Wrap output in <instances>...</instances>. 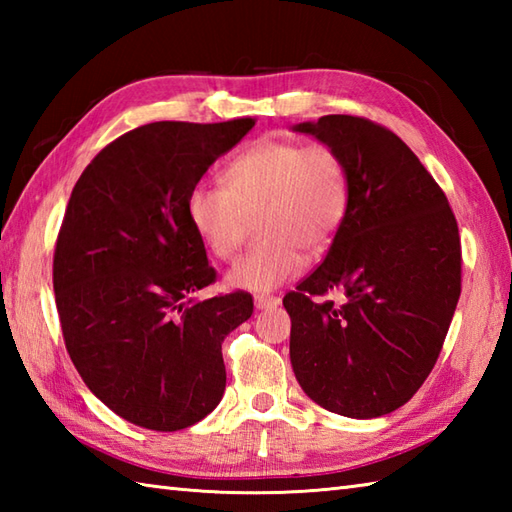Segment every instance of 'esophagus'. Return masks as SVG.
<instances>
[{"instance_id":"34e87169","label":"esophagus","mask_w":512,"mask_h":512,"mask_svg":"<svg viewBox=\"0 0 512 512\" xmlns=\"http://www.w3.org/2000/svg\"><path fill=\"white\" fill-rule=\"evenodd\" d=\"M281 303L279 297H273V295H257L255 297V308L257 310H270V308H277Z\"/></svg>"}]
</instances>
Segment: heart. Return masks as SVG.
Instances as JSON below:
<instances>
[{
    "label": "heart",
    "instance_id": "b5f03b06",
    "mask_svg": "<svg viewBox=\"0 0 512 512\" xmlns=\"http://www.w3.org/2000/svg\"><path fill=\"white\" fill-rule=\"evenodd\" d=\"M224 184H198L187 213L202 244L215 257L233 259L242 246L248 217L262 237L228 273L235 288L266 292L295 277L303 253H321L343 224L350 200L343 158L330 145H303L290 138H264L237 154Z\"/></svg>",
    "mask_w": 512,
    "mask_h": 512
}]
</instances>
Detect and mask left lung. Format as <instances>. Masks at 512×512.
<instances>
[{
  "instance_id": "obj_1",
  "label": "left lung",
  "mask_w": 512,
  "mask_h": 512,
  "mask_svg": "<svg viewBox=\"0 0 512 512\" xmlns=\"http://www.w3.org/2000/svg\"><path fill=\"white\" fill-rule=\"evenodd\" d=\"M343 158L347 213L323 262L284 297L290 361L323 409L378 418L436 365L462 290V244L447 195L418 156L369 118L299 123ZM344 292L343 302L323 300Z\"/></svg>"
}]
</instances>
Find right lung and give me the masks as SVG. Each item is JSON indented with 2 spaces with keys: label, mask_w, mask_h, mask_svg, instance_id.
<instances>
[{
  "label": "right lung",
  "mask_w": 512,
  "mask_h": 512,
  "mask_svg": "<svg viewBox=\"0 0 512 512\" xmlns=\"http://www.w3.org/2000/svg\"><path fill=\"white\" fill-rule=\"evenodd\" d=\"M253 127L255 118L136 127L72 189L52 262L65 350L92 394L138 427L187 429L222 400V341L250 319L253 297L191 299L217 273L187 200Z\"/></svg>",
  "instance_id": "add662e5"
}]
</instances>
